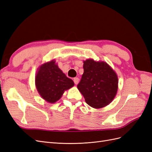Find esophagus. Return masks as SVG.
<instances>
[{
	"label": "esophagus",
	"mask_w": 152,
	"mask_h": 152,
	"mask_svg": "<svg viewBox=\"0 0 152 152\" xmlns=\"http://www.w3.org/2000/svg\"><path fill=\"white\" fill-rule=\"evenodd\" d=\"M73 82H74V83H75V84H77L78 83H79V78H77V77H75V78H73Z\"/></svg>",
	"instance_id": "34e87169"
}]
</instances>
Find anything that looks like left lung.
Segmentation results:
<instances>
[{"mask_svg": "<svg viewBox=\"0 0 152 152\" xmlns=\"http://www.w3.org/2000/svg\"><path fill=\"white\" fill-rule=\"evenodd\" d=\"M84 73L77 85L86 102L94 108L108 105L115 96L118 78L107 63L93 59L84 61Z\"/></svg>", "mask_w": 152, "mask_h": 152, "instance_id": "1", "label": "left lung"}]
</instances>
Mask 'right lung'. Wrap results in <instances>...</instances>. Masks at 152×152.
Returning a JSON list of instances; mask_svg holds the SVG:
<instances>
[{"label": "right lung", "instance_id": "right-lung-1", "mask_svg": "<svg viewBox=\"0 0 152 152\" xmlns=\"http://www.w3.org/2000/svg\"><path fill=\"white\" fill-rule=\"evenodd\" d=\"M35 85L42 98L53 103L61 98L64 91L74 86V82L53 60L40 66L35 77Z\"/></svg>", "mask_w": 152, "mask_h": 152}]
</instances>
